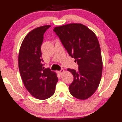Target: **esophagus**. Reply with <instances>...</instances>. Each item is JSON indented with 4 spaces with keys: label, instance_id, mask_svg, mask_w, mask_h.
I'll return each mask as SVG.
<instances>
[{
    "label": "esophagus",
    "instance_id": "esophagus-1",
    "mask_svg": "<svg viewBox=\"0 0 122 122\" xmlns=\"http://www.w3.org/2000/svg\"><path fill=\"white\" fill-rule=\"evenodd\" d=\"M64 72V69H61L60 71H57V73H58V74H59V75H62V74H63V73Z\"/></svg>",
    "mask_w": 122,
    "mask_h": 122
}]
</instances>
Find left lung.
I'll use <instances>...</instances> for the list:
<instances>
[{
  "label": "left lung",
  "instance_id": "8db88e82",
  "mask_svg": "<svg viewBox=\"0 0 122 122\" xmlns=\"http://www.w3.org/2000/svg\"><path fill=\"white\" fill-rule=\"evenodd\" d=\"M54 31L78 65V71L67 69L74 76L69 86L70 93L79 100H86L96 92L102 77L103 62L97 38L82 24L55 27Z\"/></svg>",
  "mask_w": 122,
  "mask_h": 122
}]
</instances>
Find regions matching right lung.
I'll return each instance as SVG.
<instances>
[{"label": "right lung", "mask_w": 122, "mask_h": 122, "mask_svg": "<svg viewBox=\"0 0 122 122\" xmlns=\"http://www.w3.org/2000/svg\"><path fill=\"white\" fill-rule=\"evenodd\" d=\"M51 25L34 28L25 37L20 46L18 65L22 81L28 92L39 100H46L54 94L58 81L56 74L42 62L41 47L44 34Z\"/></svg>", "instance_id": "add662e5"}]
</instances>
